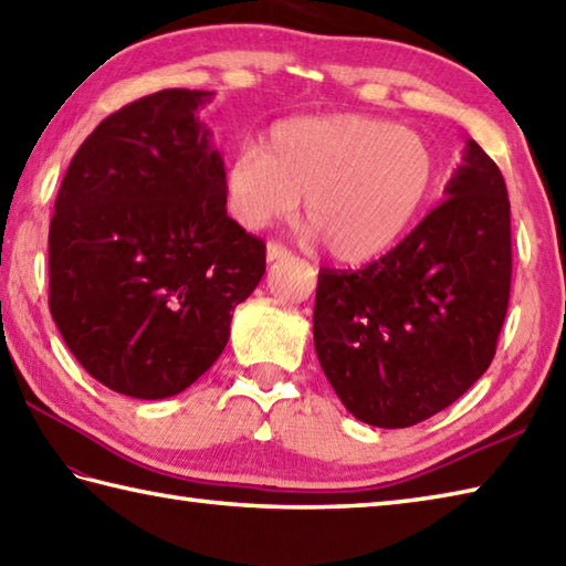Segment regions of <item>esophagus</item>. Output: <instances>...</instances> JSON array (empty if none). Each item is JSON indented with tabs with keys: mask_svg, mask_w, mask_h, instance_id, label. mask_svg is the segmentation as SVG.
<instances>
[{
	"mask_svg": "<svg viewBox=\"0 0 566 566\" xmlns=\"http://www.w3.org/2000/svg\"><path fill=\"white\" fill-rule=\"evenodd\" d=\"M290 250H286L284 245H282V242H268V260L270 262H274V260H284V258H290Z\"/></svg>",
	"mask_w": 566,
	"mask_h": 566,
	"instance_id": "34e87169",
	"label": "esophagus"
}]
</instances>
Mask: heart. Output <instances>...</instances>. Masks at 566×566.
<instances>
[{
    "instance_id": "b5f03b06",
    "label": "heart",
    "mask_w": 566,
    "mask_h": 566,
    "mask_svg": "<svg viewBox=\"0 0 566 566\" xmlns=\"http://www.w3.org/2000/svg\"><path fill=\"white\" fill-rule=\"evenodd\" d=\"M437 161L419 132L370 115L282 122L264 147L242 144L228 169V203L240 226L290 218L304 198L306 223L328 254L370 260L415 223Z\"/></svg>"
}]
</instances>
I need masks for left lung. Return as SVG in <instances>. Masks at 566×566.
<instances>
[{"label":"left lung","instance_id":"obj_1","mask_svg":"<svg viewBox=\"0 0 566 566\" xmlns=\"http://www.w3.org/2000/svg\"><path fill=\"white\" fill-rule=\"evenodd\" d=\"M511 201L473 139L441 201L363 270H318L314 346L365 424L424 422L489 370L511 298Z\"/></svg>","mask_w":566,"mask_h":566}]
</instances>
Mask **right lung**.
Here are the masks:
<instances>
[{
  "label": "right lung",
  "mask_w": 566,
  "mask_h": 566,
  "mask_svg": "<svg viewBox=\"0 0 566 566\" xmlns=\"http://www.w3.org/2000/svg\"><path fill=\"white\" fill-rule=\"evenodd\" d=\"M169 87L105 117L65 171L49 228V306L77 363L119 395L164 400L218 360L264 242L228 216L226 166Z\"/></svg>",
  "instance_id": "add662e5"
}]
</instances>
